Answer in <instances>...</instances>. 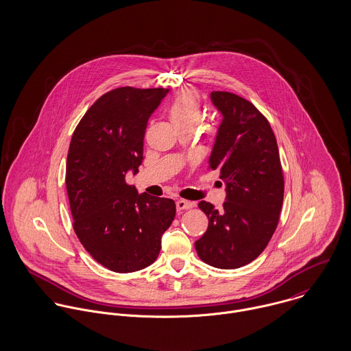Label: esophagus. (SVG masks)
Instances as JSON below:
<instances>
[{
    "mask_svg": "<svg viewBox=\"0 0 351 351\" xmlns=\"http://www.w3.org/2000/svg\"><path fill=\"white\" fill-rule=\"evenodd\" d=\"M177 205V209L178 210H184V209H189V208H193L195 204L192 201L184 200V199H180L176 202Z\"/></svg>",
    "mask_w": 351,
    "mask_h": 351,
    "instance_id": "1",
    "label": "esophagus"
}]
</instances>
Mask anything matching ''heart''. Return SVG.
<instances>
[{"label": "heart", "instance_id": "heart-1", "mask_svg": "<svg viewBox=\"0 0 351 351\" xmlns=\"http://www.w3.org/2000/svg\"><path fill=\"white\" fill-rule=\"evenodd\" d=\"M167 117L177 131L197 127L201 119L200 101L189 90L180 93L167 108Z\"/></svg>", "mask_w": 351, "mask_h": 351}]
</instances>
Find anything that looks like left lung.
<instances>
[{"label": "left lung", "mask_w": 351, "mask_h": 351, "mask_svg": "<svg viewBox=\"0 0 351 351\" xmlns=\"http://www.w3.org/2000/svg\"><path fill=\"white\" fill-rule=\"evenodd\" d=\"M221 113L209 167L220 170L227 197L223 209L200 201L208 230L195 243L201 259L219 269L254 261L271 239L284 200V174L273 130L250 101L212 92Z\"/></svg>", "instance_id": "1"}]
</instances>
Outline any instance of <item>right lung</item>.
<instances>
[{
    "label": "right lung",
    "instance_id": "1",
    "mask_svg": "<svg viewBox=\"0 0 351 351\" xmlns=\"http://www.w3.org/2000/svg\"><path fill=\"white\" fill-rule=\"evenodd\" d=\"M167 93L113 89L86 110L70 142L66 189L74 231L86 251L116 273L150 266L176 216L171 199L139 195L125 182L130 170L139 171L147 121Z\"/></svg>",
    "mask_w": 351,
    "mask_h": 351
}]
</instances>
